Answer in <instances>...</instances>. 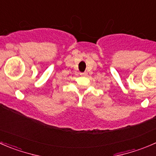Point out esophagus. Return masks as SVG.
I'll list each match as a JSON object with an SVG mask.
<instances>
[{
    "label": "esophagus",
    "instance_id": "esophagus-1",
    "mask_svg": "<svg viewBox=\"0 0 156 156\" xmlns=\"http://www.w3.org/2000/svg\"><path fill=\"white\" fill-rule=\"evenodd\" d=\"M80 74L81 75V76H87L88 73H86V72H84V73H80Z\"/></svg>",
    "mask_w": 156,
    "mask_h": 156
}]
</instances>
